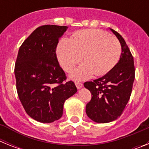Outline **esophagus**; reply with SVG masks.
Masks as SVG:
<instances>
[{
  "label": "esophagus",
  "instance_id": "esophagus-1",
  "mask_svg": "<svg viewBox=\"0 0 149 149\" xmlns=\"http://www.w3.org/2000/svg\"><path fill=\"white\" fill-rule=\"evenodd\" d=\"M75 85H76V87L77 88V89H81V88L83 87V84L82 83H80V82H75Z\"/></svg>",
  "mask_w": 149,
  "mask_h": 149
}]
</instances>
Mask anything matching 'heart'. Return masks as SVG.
<instances>
[{
    "instance_id": "heart-1",
    "label": "heart",
    "mask_w": 149,
    "mask_h": 149,
    "mask_svg": "<svg viewBox=\"0 0 149 149\" xmlns=\"http://www.w3.org/2000/svg\"><path fill=\"white\" fill-rule=\"evenodd\" d=\"M62 68L73 70L84 59V63L72 74L75 80H85L94 74L100 77L108 73L120 58L122 48L116 38L99 30H83L74 33L72 39H61L56 49Z\"/></svg>"
}]
</instances>
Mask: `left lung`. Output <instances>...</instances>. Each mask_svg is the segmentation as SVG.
Instances as JSON below:
<instances>
[{
    "instance_id": "left-lung-1",
    "label": "left lung",
    "mask_w": 149,
    "mask_h": 149,
    "mask_svg": "<svg viewBox=\"0 0 149 149\" xmlns=\"http://www.w3.org/2000/svg\"><path fill=\"white\" fill-rule=\"evenodd\" d=\"M110 30L120 42V59L103 77L84 84L92 94L86 107V115L98 123H107L120 116L130 99L135 78L134 57L130 49L122 36Z\"/></svg>"
}]
</instances>
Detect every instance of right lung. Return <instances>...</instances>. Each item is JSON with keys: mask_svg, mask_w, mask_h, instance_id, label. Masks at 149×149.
Returning <instances> with one entry per match:
<instances>
[{"mask_svg": "<svg viewBox=\"0 0 149 149\" xmlns=\"http://www.w3.org/2000/svg\"><path fill=\"white\" fill-rule=\"evenodd\" d=\"M67 26L37 27L19 48L15 64L18 98L35 120L51 123L63 116L65 100L77 93L74 83L66 81L56 54L59 39Z\"/></svg>", "mask_w": 149, "mask_h": 149, "instance_id": "obj_1", "label": "right lung"}]
</instances>
